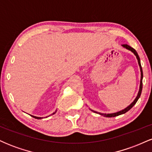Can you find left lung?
Wrapping results in <instances>:
<instances>
[{
	"label": "left lung",
	"mask_w": 152,
	"mask_h": 152,
	"mask_svg": "<svg viewBox=\"0 0 152 152\" xmlns=\"http://www.w3.org/2000/svg\"><path fill=\"white\" fill-rule=\"evenodd\" d=\"M122 47H124V48H125L126 49L129 50H131V51L133 53L134 55L136 56V57H137V59L138 61V64H139V68H140V71H141V80H140V86H139V92H138V94L137 96V97H136V99H134V102L132 103V104H130L129 106H127L126 108H125V109L121 110V111H117V112H115V113H111V114H102V113H99V112H97V111H94V110H91L90 109L91 111H92L94 113H96V114H99L100 115H102V116H105V117H115V116H119V115H121V114H125V113H126L127 111H129V110L132 109L133 106L135 105V104L137 103V102L138 101V99H139V97H140L141 96V94H142V79H143V71H142V66H141V62H140V58H139V55H138L137 52L136 51V50L134 49V48H132V47L129 46V45L127 44H124L122 45Z\"/></svg>",
	"instance_id": "1"
}]
</instances>
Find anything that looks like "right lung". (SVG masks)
<instances>
[{"instance_id": "1", "label": "right lung", "mask_w": 152, "mask_h": 152, "mask_svg": "<svg viewBox=\"0 0 152 152\" xmlns=\"http://www.w3.org/2000/svg\"><path fill=\"white\" fill-rule=\"evenodd\" d=\"M56 111L57 110H56L55 111H54V112L53 113V114H52L51 115H53L54 114H56ZM31 116H32V117H34V118H37V119H41V118H43V117H38V116H33V115H31ZM49 116H50V115H49ZM46 117H48V116H46Z\"/></svg>"}]
</instances>
